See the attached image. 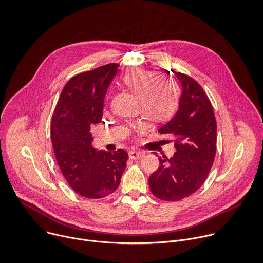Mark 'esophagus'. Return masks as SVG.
Here are the masks:
<instances>
[{
    "label": "esophagus",
    "instance_id": "34e87169",
    "mask_svg": "<svg viewBox=\"0 0 263 263\" xmlns=\"http://www.w3.org/2000/svg\"><path fill=\"white\" fill-rule=\"evenodd\" d=\"M144 152L143 151H136V150H132L128 152V156L130 160H139V159H142V157L144 156Z\"/></svg>",
    "mask_w": 263,
    "mask_h": 263
}]
</instances>
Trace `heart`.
<instances>
[{"instance_id":"heart-1","label":"heart","mask_w":263,"mask_h":263,"mask_svg":"<svg viewBox=\"0 0 263 263\" xmlns=\"http://www.w3.org/2000/svg\"><path fill=\"white\" fill-rule=\"evenodd\" d=\"M123 82L142 100L143 113L148 118L165 121L175 114L179 92L173 82H163L161 76L142 69L128 72Z\"/></svg>"}]
</instances>
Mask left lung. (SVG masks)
Masks as SVG:
<instances>
[{
	"instance_id": "8db88e82",
	"label": "left lung",
	"mask_w": 263,
	"mask_h": 263,
	"mask_svg": "<svg viewBox=\"0 0 263 263\" xmlns=\"http://www.w3.org/2000/svg\"><path fill=\"white\" fill-rule=\"evenodd\" d=\"M171 71L181 86L179 107L159 132L174 137L176 152L171 159L159 157L160 167L149 177V186L156 198L178 201L198 191L212 169L217 151V122L202 87L191 77Z\"/></svg>"
}]
</instances>
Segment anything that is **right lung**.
<instances>
[{"label": "right lung", "mask_w": 263, "mask_h": 263, "mask_svg": "<svg viewBox=\"0 0 263 263\" xmlns=\"http://www.w3.org/2000/svg\"><path fill=\"white\" fill-rule=\"evenodd\" d=\"M118 67L111 63L71 78L51 117L50 138L60 170L76 193L90 199L117 190L128 160L122 149L112 153L91 145L90 127L101 121L104 96Z\"/></svg>", "instance_id": "1"}]
</instances>
